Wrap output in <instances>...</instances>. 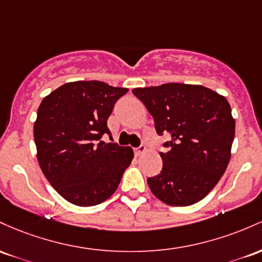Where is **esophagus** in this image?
Wrapping results in <instances>:
<instances>
[{
    "instance_id": "34e87169",
    "label": "esophagus",
    "mask_w": 262,
    "mask_h": 262,
    "mask_svg": "<svg viewBox=\"0 0 262 262\" xmlns=\"http://www.w3.org/2000/svg\"><path fill=\"white\" fill-rule=\"evenodd\" d=\"M146 149H147V148H146L145 145H140L139 147H135L134 152H135V155H136V156H140V155L145 154Z\"/></svg>"
}]
</instances>
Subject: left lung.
<instances>
[{"label": "left lung", "mask_w": 262, "mask_h": 262, "mask_svg": "<svg viewBox=\"0 0 262 262\" xmlns=\"http://www.w3.org/2000/svg\"><path fill=\"white\" fill-rule=\"evenodd\" d=\"M132 93L154 117L157 134L169 136L163 143L169 151L161 152L162 170L147 178L151 192L172 207L202 201L230 161L235 121L228 100L202 85L179 83Z\"/></svg>", "instance_id": "left-lung-1"}]
</instances>
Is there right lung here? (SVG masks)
<instances>
[{
  "instance_id": "obj_1",
  "label": "right lung",
  "mask_w": 262,
  "mask_h": 262,
  "mask_svg": "<svg viewBox=\"0 0 262 262\" xmlns=\"http://www.w3.org/2000/svg\"><path fill=\"white\" fill-rule=\"evenodd\" d=\"M128 92L104 81H74L43 99L34 122V141L42 172L72 204L92 207L115 193L131 164V147L105 143L107 119Z\"/></svg>"
}]
</instances>
